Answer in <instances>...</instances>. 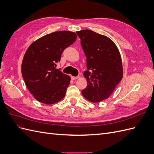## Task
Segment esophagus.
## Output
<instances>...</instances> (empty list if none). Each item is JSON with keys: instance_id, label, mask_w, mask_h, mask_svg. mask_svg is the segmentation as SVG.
Segmentation results:
<instances>
[{"instance_id": "obj_1", "label": "esophagus", "mask_w": 154, "mask_h": 154, "mask_svg": "<svg viewBox=\"0 0 154 154\" xmlns=\"http://www.w3.org/2000/svg\"><path fill=\"white\" fill-rule=\"evenodd\" d=\"M79 78V76H71V79L72 80H76V79Z\"/></svg>"}]
</instances>
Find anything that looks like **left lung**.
Wrapping results in <instances>:
<instances>
[{"mask_svg": "<svg viewBox=\"0 0 154 154\" xmlns=\"http://www.w3.org/2000/svg\"><path fill=\"white\" fill-rule=\"evenodd\" d=\"M86 57L83 76L87 86L82 91L93 103L107 99L123 78L122 61L117 46L108 37L89 30L76 31Z\"/></svg>", "mask_w": 154, "mask_h": 154, "instance_id": "obj_1", "label": "left lung"}]
</instances>
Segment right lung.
<instances>
[{
	"instance_id": "right-lung-1",
	"label": "right lung",
	"mask_w": 154,
	"mask_h": 154,
	"mask_svg": "<svg viewBox=\"0 0 154 154\" xmlns=\"http://www.w3.org/2000/svg\"><path fill=\"white\" fill-rule=\"evenodd\" d=\"M75 32L61 31L36 40L27 49L22 74L29 92L41 103L53 104L63 99L71 78L56 69L63 51L76 41Z\"/></svg>"
}]
</instances>
